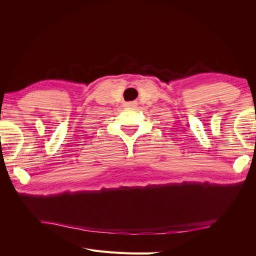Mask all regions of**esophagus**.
Listing matches in <instances>:
<instances>
[{
    "mask_svg": "<svg viewBox=\"0 0 256 256\" xmlns=\"http://www.w3.org/2000/svg\"><path fill=\"white\" fill-rule=\"evenodd\" d=\"M136 106V102H127L126 104V106H128V108H134Z\"/></svg>",
    "mask_w": 256,
    "mask_h": 256,
    "instance_id": "esophagus-1",
    "label": "esophagus"
}]
</instances>
